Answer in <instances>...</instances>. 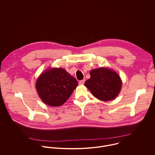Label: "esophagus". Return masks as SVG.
I'll use <instances>...</instances> for the list:
<instances>
[{
    "label": "esophagus",
    "instance_id": "1",
    "mask_svg": "<svg viewBox=\"0 0 155 155\" xmlns=\"http://www.w3.org/2000/svg\"><path fill=\"white\" fill-rule=\"evenodd\" d=\"M85 83V80H82L81 81H79V84L80 85H84Z\"/></svg>",
    "mask_w": 155,
    "mask_h": 155
}]
</instances>
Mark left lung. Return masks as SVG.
I'll return each instance as SVG.
<instances>
[{"mask_svg": "<svg viewBox=\"0 0 155 155\" xmlns=\"http://www.w3.org/2000/svg\"><path fill=\"white\" fill-rule=\"evenodd\" d=\"M90 76L85 86L97 99L108 101L118 96L122 89V81L115 70L107 67H101L91 70Z\"/></svg>", "mask_w": 155, "mask_h": 155, "instance_id": "8db88e82", "label": "left lung"}]
</instances>
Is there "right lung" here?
Returning a JSON list of instances; mask_svg holds the SVG:
<instances>
[{
  "label": "right lung",
  "mask_w": 155,
  "mask_h": 155,
  "mask_svg": "<svg viewBox=\"0 0 155 155\" xmlns=\"http://www.w3.org/2000/svg\"><path fill=\"white\" fill-rule=\"evenodd\" d=\"M78 85L64 68L49 67L37 79L35 87L43 103L52 107L64 104Z\"/></svg>",
  "instance_id": "obj_1"
}]
</instances>
